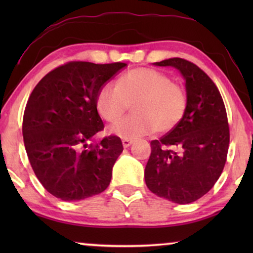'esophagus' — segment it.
<instances>
[{
  "label": "esophagus",
  "instance_id": "obj_1",
  "mask_svg": "<svg viewBox=\"0 0 253 253\" xmlns=\"http://www.w3.org/2000/svg\"><path fill=\"white\" fill-rule=\"evenodd\" d=\"M122 144H123L124 147H129L130 145L132 144V140H131V139H123L122 140Z\"/></svg>",
  "mask_w": 253,
  "mask_h": 253
}]
</instances>
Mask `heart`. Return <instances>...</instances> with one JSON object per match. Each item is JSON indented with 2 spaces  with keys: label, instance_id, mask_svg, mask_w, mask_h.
<instances>
[{
  "label": "heart",
  "instance_id": "1",
  "mask_svg": "<svg viewBox=\"0 0 253 253\" xmlns=\"http://www.w3.org/2000/svg\"><path fill=\"white\" fill-rule=\"evenodd\" d=\"M132 104L135 114L114 124L112 131L126 139L175 129L188 108V94L168 75L152 68L131 69L117 86L106 83L96 94V108L108 122H116Z\"/></svg>",
  "mask_w": 253,
  "mask_h": 253
}]
</instances>
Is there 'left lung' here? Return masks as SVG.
Wrapping results in <instances>:
<instances>
[{
  "label": "left lung",
  "mask_w": 253,
  "mask_h": 253,
  "mask_svg": "<svg viewBox=\"0 0 253 253\" xmlns=\"http://www.w3.org/2000/svg\"><path fill=\"white\" fill-rule=\"evenodd\" d=\"M154 64L181 71L188 108L175 129L151 141L145 182L158 197L189 204L213 188L226 165L230 139L226 107L219 88L198 65L179 57Z\"/></svg>",
  "instance_id": "1"
}]
</instances>
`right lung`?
Segmentation results:
<instances>
[{
    "label": "right lung",
    "mask_w": 253,
    "mask_h": 253,
    "mask_svg": "<svg viewBox=\"0 0 253 253\" xmlns=\"http://www.w3.org/2000/svg\"><path fill=\"white\" fill-rule=\"evenodd\" d=\"M126 65L68 62L48 72L31 93L23 117L24 144L34 174L56 198L82 200L109 185L123 151L121 138L88 141L105 127L96 94Z\"/></svg>",
    "instance_id": "obj_1"
}]
</instances>
